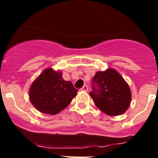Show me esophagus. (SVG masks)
<instances>
[{"instance_id": "34e87169", "label": "esophagus", "mask_w": 158, "mask_h": 158, "mask_svg": "<svg viewBox=\"0 0 158 158\" xmlns=\"http://www.w3.org/2000/svg\"><path fill=\"white\" fill-rule=\"evenodd\" d=\"M81 91H84V92H88V90H89V88H88L87 85H84L83 87L81 89Z\"/></svg>"}]
</instances>
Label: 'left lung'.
Instances as JSON below:
<instances>
[{
	"instance_id": "left-lung-1",
	"label": "left lung",
	"mask_w": 158,
	"mask_h": 158,
	"mask_svg": "<svg viewBox=\"0 0 158 158\" xmlns=\"http://www.w3.org/2000/svg\"><path fill=\"white\" fill-rule=\"evenodd\" d=\"M89 94L96 107L111 116L124 113L131 104L129 85L113 69L96 73L93 80V91Z\"/></svg>"
}]
</instances>
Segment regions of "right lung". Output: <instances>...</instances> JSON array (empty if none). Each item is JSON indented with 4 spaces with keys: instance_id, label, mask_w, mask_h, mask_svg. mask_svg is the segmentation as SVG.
Returning <instances> with one entry per match:
<instances>
[{
    "instance_id": "1",
    "label": "right lung",
    "mask_w": 158,
    "mask_h": 158,
    "mask_svg": "<svg viewBox=\"0 0 158 158\" xmlns=\"http://www.w3.org/2000/svg\"><path fill=\"white\" fill-rule=\"evenodd\" d=\"M77 91L70 81L63 80L61 71L47 68L31 84L29 98L38 111L56 115L70 104Z\"/></svg>"
}]
</instances>
